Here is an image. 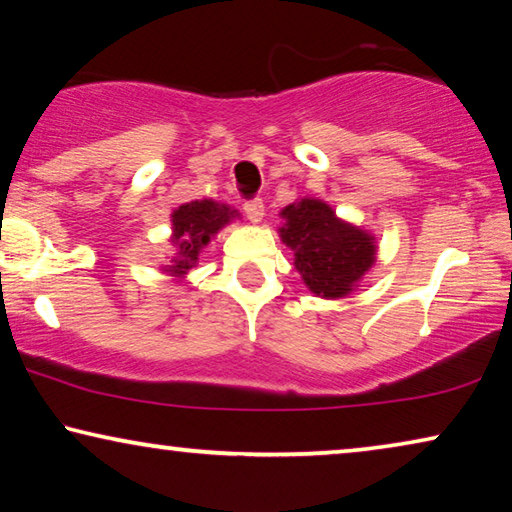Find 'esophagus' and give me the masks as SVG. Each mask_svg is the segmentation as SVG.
I'll list each match as a JSON object with an SVG mask.
<instances>
[{
	"label": "esophagus",
	"mask_w": 512,
	"mask_h": 512,
	"mask_svg": "<svg viewBox=\"0 0 512 512\" xmlns=\"http://www.w3.org/2000/svg\"><path fill=\"white\" fill-rule=\"evenodd\" d=\"M243 211H246V216L250 223H262L264 218V202L259 200V197H255V200H248L246 204H243Z\"/></svg>",
	"instance_id": "34e87169"
}]
</instances>
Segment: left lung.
I'll list each match as a JSON object with an SVG mask.
<instances>
[{"mask_svg":"<svg viewBox=\"0 0 512 512\" xmlns=\"http://www.w3.org/2000/svg\"><path fill=\"white\" fill-rule=\"evenodd\" d=\"M280 218V241L294 253L303 285L319 299L335 301L356 292L377 262L375 234L340 218L319 197H299Z\"/></svg>","mask_w":512,"mask_h":512,"instance_id":"8db88e82","label":"left lung"}]
</instances>
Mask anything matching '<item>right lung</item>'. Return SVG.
Instances as JSON below:
<instances>
[{"mask_svg":"<svg viewBox=\"0 0 512 512\" xmlns=\"http://www.w3.org/2000/svg\"><path fill=\"white\" fill-rule=\"evenodd\" d=\"M241 218V213L225 202L216 200H193L181 204L172 211V234H170V255L167 264L160 266L172 280H186L188 271L200 262V253L209 246L213 236L223 227Z\"/></svg>","mask_w":512,"mask_h":512,"instance_id":"1","label":"right lung"}]
</instances>
